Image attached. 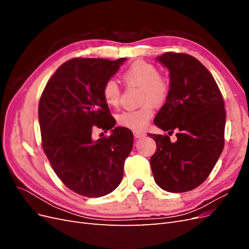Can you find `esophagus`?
I'll return each instance as SVG.
<instances>
[{"label": "esophagus", "mask_w": 249, "mask_h": 249, "mask_svg": "<svg viewBox=\"0 0 249 249\" xmlns=\"http://www.w3.org/2000/svg\"><path fill=\"white\" fill-rule=\"evenodd\" d=\"M134 136H135V138H142V137L145 136V133H144V132H137V131H135V132H134Z\"/></svg>", "instance_id": "esophagus-1"}]
</instances>
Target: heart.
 Returning a JSON list of instances; mask_svg holds the SVG:
<instances>
[{
	"instance_id": "obj_1",
	"label": "heart",
	"mask_w": 249,
	"mask_h": 249,
	"mask_svg": "<svg viewBox=\"0 0 249 249\" xmlns=\"http://www.w3.org/2000/svg\"><path fill=\"white\" fill-rule=\"evenodd\" d=\"M122 79L126 85L140 87L142 106L119 113L117 122L132 131L144 130L154 116V106L161 107L167 102L171 91L170 80L160 74L155 64L143 60H137L127 66L122 72ZM102 95L108 106L116 107L120 102L122 91L114 80H108L104 83Z\"/></svg>"
}]
</instances>
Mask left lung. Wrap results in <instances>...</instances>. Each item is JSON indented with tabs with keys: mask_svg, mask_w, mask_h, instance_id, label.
<instances>
[{
	"mask_svg": "<svg viewBox=\"0 0 249 249\" xmlns=\"http://www.w3.org/2000/svg\"><path fill=\"white\" fill-rule=\"evenodd\" d=\"M157 60L168 67L171 91L154 120L168 134H148L157 144L150 167L163 190L190 191L205 182L223 149V97L212 74L193 56L168 52ZM175 131L178 139L171 142Z\"/></svg>",
	"mask_w": 249,
	"mask_h": 249,
	"instance_id": "1",
	"label": "left lung"
}]
</instances>
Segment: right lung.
<instances>
[{
	"instance_id": "obj_1",
	"label": "right lung",
	"mask_w": 249,
	"mask_h": 249,
	"mask_svg": "<svg viewBox=\"0 0 249 249\" xmlns=\"http://www.w3.org/2000/svg\"><path fill=\"white\" fill-rule=\"evenodd\" d=\"M125 58H72L48 81L38 105L41 146L61 182L80 195L100 197L116 189L133 134L114 127L115 119L102 95L104 83ZM97 127L111 134L97 141Z\"/></svg>"
}]
</instances>
